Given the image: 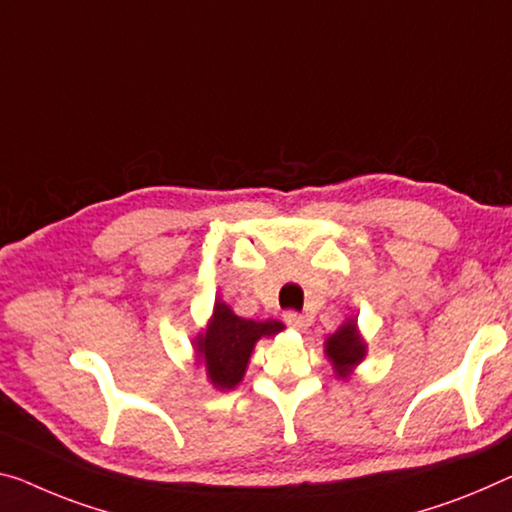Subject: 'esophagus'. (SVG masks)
<instances>
[{
	"instance_id": "obj_1",
	"label": "esophagus",
	"mask_w": 512,
	"mask_h": 512,
	"mask_svg": "<svg viewBox=\"0 0 512 512\" xmlns=\"http://www.w3.org/2000/svg\"><path fill=\"white\" fill-rule=\"evenodd\" d=\"M283 320H286L288 327L297 329V332H304V329L309 327V320H306V316H302V313H297V311H288L286 316H283Z\"/></svg>"
}]
</instances>
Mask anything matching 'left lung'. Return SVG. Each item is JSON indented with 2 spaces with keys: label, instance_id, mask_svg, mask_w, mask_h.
Returning <instances> with one entry per match:
<instances>
[{
  "label": "left lung",
  "instance_id": "obj_1",
  "mask_svg": "<svg viewBox=\"0 0 512 512\" xmlns=\"http://www.w3.org/2000/svg\"><path fill=\"white\" fill-rule=\"evenodd\" d=\"M366 352L368 345L359 332L357 316L345 318L343 325L325 338V357L338 380H350L355 368L366 359Z\"/></svg>",
  "mask_w": 512,
  "mask_h": 512
}]
</instances>
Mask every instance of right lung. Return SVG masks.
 Segmentation results:
<instances>
[{
    "mask_svg": "<svg viewBox=\"0 0 512 512\" xmlns=\"http://www.w3.org/2000/svg\"><path fill=\"white\" fill-rule=\"evenodd\" d=\"M279 332L283 322L240 318L229 304L215 300L208 325L192 338L194 364L206 371L212 387L231 391L245 377L256 343Z\"/></svg>",
    "mask_w": 512,
    "mask_h": 512,
    "instance_id": "right-lung-1",
    "label": "right lung"
}]
</instances>
